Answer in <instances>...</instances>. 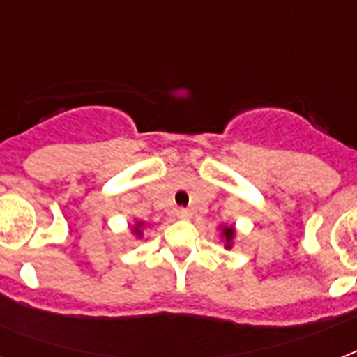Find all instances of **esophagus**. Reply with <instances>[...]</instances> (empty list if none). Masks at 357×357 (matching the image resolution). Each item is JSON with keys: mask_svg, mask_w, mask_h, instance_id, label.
Instances as JSON below:
<instances>
[{"mask_svg": "<svg viewBox=\"0 0 357 357\" xmlns=\"http://www.w3.org/2000/svg\"><path fill=\"white\" fill-rule=\"evenodd\" d=\"M176 217L187 220V218H190V211L189 209H185V207H179V209H176Z\"/></svg>", "mask_w": 357, "mask_h": 357, "instance_id": "34e87169", "label": "esophagus"}]
</instances>
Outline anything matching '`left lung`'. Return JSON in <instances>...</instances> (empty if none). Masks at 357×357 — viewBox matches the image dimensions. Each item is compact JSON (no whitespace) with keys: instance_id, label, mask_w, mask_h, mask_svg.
Returning a JSON list of instances; mask_svg holds the SVG:
<instances>
[{"instance_id":"obj_1","label":"left lung","mask_w":357,"mask_h":357,"mask_svg":"<svg viewBox=\"0 0 357 357\" xmlns=\"http://www.w3.org/2000/svg\"><path fill=\"white\" fill-rule=\"evenodd\" d=\"M220 231H222L224 238V246L226 248H231L234 246V238H235V228L234 226H220Z\"/></svg>"}]
</instances>
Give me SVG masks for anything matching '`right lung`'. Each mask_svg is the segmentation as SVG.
Instances as JSON below:
<instances>
[{"instance_id":"1","label":"right lung","mask_w":357,"mask_h":357,"mask_svg":"<svg viewBox=\"0 0 357 357\" xmlns=\"http://www.w3.org/2000/svg\"><path fill=\"white\" fill-rule=\"evenodd\" d=\"M142 228H144V222H135V226L131 231H133L137 237H142Z\"/></svg>"}]
</instances>
